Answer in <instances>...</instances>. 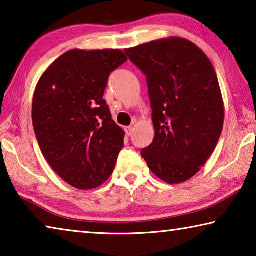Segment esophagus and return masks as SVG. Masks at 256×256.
I'll list each match as a JSON object with an SVG mask.
<instances>
[{
	"label": "esophagus",
	"instance_id": "34e87169",
	"mask_svg": "<svg viewBox=\"0 0 256 256\" xmlns=\"http://www.w3.org/2000/svg\"><path fill=\"white\" fill-rule=\"evenodd\" d=\"M125 130V133H126V136H132V132H133V128L132 126H126L124 128Z\"/></svg>",
	"mask_w": 256,
	"mask_h": 256
}]
</instances>
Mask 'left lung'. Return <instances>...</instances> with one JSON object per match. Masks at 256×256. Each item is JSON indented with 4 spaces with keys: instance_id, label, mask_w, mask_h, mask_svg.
<instances>
[{
    "instance_id": "8db88e82",
    "label": "left lung",
    "mask_w": 256,
    "mask_h": 256,
    "mask_svg": "<svg viewBox=\"0 0 256 256\" xmlns=\"http://www.w3.org/2000/svg\"><path fill=\"white\" fill-rule=\"evenodd\" d=\"M146 76L154 138L141 150L154 174L180 184L201 170L222 132L224 107L208 56L192 42L162 38L126 48Z\"/></svg>"
}]
</instances>
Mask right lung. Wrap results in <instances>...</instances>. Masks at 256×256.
<instances>
[{"label":"right lung","instance_id":"1","mask_svg":"<svg viewBox=\"0 0 256 256\" xmlns=\"http://www.w3.org/2000/svg\"><path fill=\"white\" fill-rule=\"evenodd\" d=\"M128 60L120 50H71L42 73L32 125L47 162L68 184L92 190L114 170L125 133L104 99L108 76Z\"/></svg>","mask_w":256,"mask_h":256}]
</instances>
